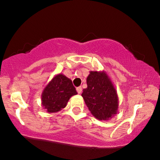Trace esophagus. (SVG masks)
<instances>
[{"label": "esophagus", "mask_w": 160, "mask_h": 160, "mask_svg": "<svg viewBox=\"0 0 160 160\" xmlns=\"http://www.w3.org/2000/svg\"><path fill=\"white\" fill-rule=\"evenodd\" d=\"M77 91H78V92L79 94H80V93L82 92V87L81 86H79V87L77 88Z\"/></svg>", "instance_id": "obj_1"}]
</instances>
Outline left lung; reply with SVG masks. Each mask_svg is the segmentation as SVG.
Returning <instances> with one entry per match:
<instances>
[{"label": "left lung", "instance_id": "8db88e82", "mask_svg": "<svg viewBox=\"0 0 160 160\" xmlns=\"http://www.w3.org/2000/svg\"><path fill=\"white\" fill-rule=\"evenodd\" d=\"M87 88L82 97L88 109L98 120H109L118 112L119 98L111 79L104 71H89Z\"/></svg>", "mask_w": 160, "mask_h": 160}]
</instances>
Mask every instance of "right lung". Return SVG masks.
Wrapping results in <instances>:
<instances>
[{
  "label": "right lung",
  "mask_w": 160,
  "mask_h": 160,
  "mask_svg": "<svg viewBox=\"0 0 160 160\" xmlns=\"http://www.w3.org/2000/svg\"><path fill=\"white\" fill-rule=\"evenodd\" d=\"M77 94L71 79L62 74H58L43 89L41 104L48 113H56L65 108L69 99Z\"/></svg>",
  "instance_id": "add662e5"
}]
</instances>
